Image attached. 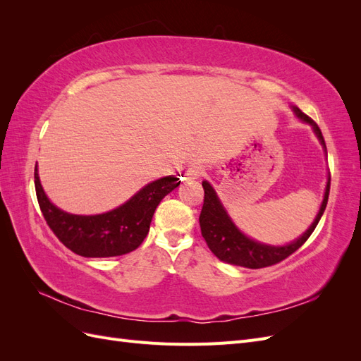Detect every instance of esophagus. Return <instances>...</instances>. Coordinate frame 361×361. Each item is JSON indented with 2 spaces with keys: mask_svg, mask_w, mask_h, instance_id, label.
I'll return each instance as SVG.
<instances>
[{
  "mask_svg": "<svg viewBox=\"0 0 361 361\" xmlns=\"http://www.w3.org/2000/svg\"><path fill=\"white\" fill-rule=\"evenodd\" d=\"M202 170L200 169H192V170H190L187 174H188V178L190 179H197L199 176H202Z\"/></svg>",
  "mask_w": 361,
  "mask_h": 361,
  "instance_id": "1",
  "label": "esophagus"
}]
</instances>
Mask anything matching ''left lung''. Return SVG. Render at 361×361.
Instances as JSON below:
<instances>
[{
    "label": "left lung",
    "instance_id": "8db88e82",
    "mask_svg": "<svg viewBox=\"0 0 361 361\" xmlns=\"http://www.w3.org/2000/svg\"><path fill=\"white\" fill-rule=\"evenodd\" d=\"M293 111L297 113V116L301 120H304L305 123H310L313 126L316 135H318L321 143L325 147V140L322 137L319 126L316 125L307 114H304L300 108L295 106ZM202 185L204 190V200H203V207L199 216V221L202 228V236L204 238L207 247H209V250L220 260L227 262V264L245 267L251 269L276 265L279 262L289 257L292 253H295V251L307 241L321 220V216L325 211L326 202H329V194H330V178H329L319 214L316 215L314 221L310 226L309 231L305 232L300 239H297V241L290 243L285 247H271V245L256 243L253 239H250L239 232L235 227V224L232 223L231 218H228L220 200H218L216 194L212 190L211 185L206 180L202 182Z\"/></svg>",
    "mask_w": 361,
    "mask_h": 361
}]
</instances>
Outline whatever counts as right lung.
<instances>
[{"label":"right lung","mask_w":361,"mask_h":361,"mask_svg":"<svg viewBox=\"0 0 361 361\" xmlns=\"http://www.w3.org/2000/svg\"><path fill=\"white\" fill-rule=\"evenodd\" d=\"M179 178L167 176L140 190L125 204L101 215H72L54 206L35 169V187L40 211L60 243L84 257L122 256L138 248L149 233L159 202L179 187Z\"/></svg>","instance_id":"right-lung-1"}]
</instances>
